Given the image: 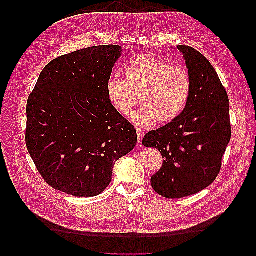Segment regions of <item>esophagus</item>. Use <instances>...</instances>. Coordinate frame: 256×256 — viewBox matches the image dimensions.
<instances>
[{
    "instance_id": "1",
    "label": "esophagus",
    "mask_w": 256,
    "mask_h": 256,
    "mask_svg": "<svg viewBox=\"0 0 256 256\" xmlns=\"http://www.w3.org/2000/svg\"><path fill=\"white\" fill-rule=\"evenodd\" d=\"M136 133H138V142L140 144L142 142V138H144V131L142 130V129H140V128H136Z\"/></svg>"
}]
</instances>
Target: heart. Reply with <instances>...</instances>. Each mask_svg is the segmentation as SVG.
Instances as JSON below:
<instances>
[{
    "label": "heart",
    "instance_id": "obj_1",
    "mask_svg": "<svg viewBox=\"0 0 256 256\" xmlns=\"http://www.w3.org/2000/svg\"><path fill=\"white\" fill-rule=\"evenodd\" d=\"M126 77L112 75L106 82V92L116 110L127 116L142 96V106L131 114L138 126L154 125L158 120L170 122L188 105L192 92L188 70L152 55H140L126 68Z\"/></svg>",
    "mask_w": 256,
    "mask_h": 256
}]
</instances>
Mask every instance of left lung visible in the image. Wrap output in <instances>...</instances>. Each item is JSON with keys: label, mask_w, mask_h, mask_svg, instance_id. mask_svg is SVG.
<instances>
[{"label": "left lung", "mask_w": 256, "mask_h": 256, "mask_svg": "<svg viewBox=\"0 0 256 256\" xmlns=\"http://www.w3.org/2000/svg\"><path fill=\"white\" fill-rule=\"evenodd\" d=\"M174 48L184 55L190 72V100L177 118L142 140L144 147L162 155V166L152 176L151 186L168 199L192 196L210 186L231 138L229 99L214 68L192 46Z\"/></svg>", "instance_id": "left-lung-1"}]
</instances>
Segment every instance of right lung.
Returning <instances> with one entry per match:
<instances>
[{
	"instance_id": "add662e5",
	"label": "right lung",
	"mask_w": 256,
	"mask_h": 256,
	"mask_svg": "<svg viewBox=\"0 0 256 256\" xmlns=\"http://www.w3.org/2000/svg\"><path fill=\"white\" fill-rule=\"evenodd\" d=\"M123 48L96 46L60 56L40 72L27 103L26 144L48 186L94 197L112 182L136 130L109 101L106 82Z\"/></svg>"
}]
</instances>
